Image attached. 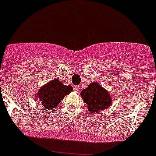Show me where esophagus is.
Masks as SVG:
<instances>
[{"label":"esophagus","mask_w":156,"mask_h":156,"mask_svg":"<svg viewBox=\"0 0 156 156\" xmlns=\"http://www.w3.org/2000/svg\"><path fill=\"white\" fill-rule=\"evenodd\" d=\"M73 90H74V91L76 92V93H78V92H79V90H80V87L79 86H75L73 87Z\"/></svg>","instance_id":"esophagus-1"}]
</instances>
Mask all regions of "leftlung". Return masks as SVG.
<instances>
[{
  "mask_svg": "<svg viewBox=\"0 0 156 156\" xmlns=\"http://www.w3.org/2000/svg\"><path fill=\"white\" fill-rule=\"evenodd\" d=\"M80 96L87 105L88 111L91 114L107 109L112 103L109 92L98 82L90 83L81 91Z\"/></svg>",
  "mask_w": 156,
  "mask_h": 156,
  "instance_id": "left-lung-1",
  "label": "left lung"
}]
</instances>
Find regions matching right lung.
Instances as JSON below:
<instances>
[{"instance_id":"1","label":"right lung","mask_w":156,"mask_h":156,"mask_svg":"<svg viewBox=\"0 0 156 156\" xmlns=\"http://www.w3.org/2000/svg\"><path fill=\"white\" fill-rule=\"evenodd\" d=\"M72 90V86H66L58 80L54 79L40 88L36 98L41 101L44 109H55Z\"/></svg>"}]
</instances>
